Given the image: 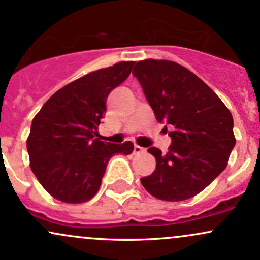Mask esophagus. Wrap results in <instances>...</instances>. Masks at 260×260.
Instances as JSON below:
<instances>
[{
  "label": "esophagus",
  "mask_w": 260,
  "mask_h": 260,
  "mask_svg": "<svg viewBox=\"0 0 260 260\" xmlns=\"http://www.w3.org/2000/svg\"><path fill=\"white\" fill-rule=\"evenodd\" d=\"M133 151H134V154H143V153H145V149L139 147V145H134Z\"/></svg>",
  "instance_id": "34e87169"
}]
</instances>
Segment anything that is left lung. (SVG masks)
<instances>
[{"instance_id":"1","label":"left lung","mask_w":260,"mask_h":260,"mask_svg":"<svg viewBox=\"0 0 260 260\" xmlns=\"http://www.w3.org/2000/svg\"><path fill=\"white\" fill-rule=\"evenodd\" d=\"M132 74L156 120L166 124V131L172 127L168 153L148 149L156 168L140 182L161 201L192 198L228 166L236 144L231 112L201 78L175 62L139 61Z\"/></svg>"}]
</instances>
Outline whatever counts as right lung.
Segmentation results:
<instances>
[{"instance_id": "right-lung-1", "label": "right lung", "mask_w": 260, "mask_h": 260, "mask_svg": "<svg viewBox=\"0 0 260 260\" xmlns=\"http://www.w3.org/2000/svg\"><path fill=\"white\" fill-rule=\"evenodd\" d=\"M134 62H120L70 83L50 98L31 122L26 140L30 168L53 198L84 203L98 193L109 160L133 143H104L98 127L106 100L128 78Z\"/></svg>"}]
</instances>
